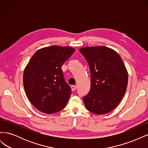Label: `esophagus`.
Returning <instances> with one entry per match:
<instances>
[{
    "instance_id": "esophagus-1",
    "label": "esophagus",
    "mask_w": 148,
    "mask_h": 148,
    "mask_svg": "<svg viewBox=\"0 0 148 148\" xmlns=\"http://www.w3.org/2000/svg\"><path fill=\"white\" fill-rule=\"evenodd\" d=\"M71 90H72V91H74L76 90V89H77V86H75V85H72V86H71Z\"/></svg>"
}]
</instances>
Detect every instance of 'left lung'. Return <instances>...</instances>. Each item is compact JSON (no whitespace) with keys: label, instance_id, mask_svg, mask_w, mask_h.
<instances>
[{"label":"left lung","instance_id":"obj_1","mask_svg":"<svg viewBox=\"0 0 148 148\" xmlns=\"http://www.w3.org/2000/svg\"><path fill=\"white\" fill-rule=\"evenodd\" d=\"M79 52L91 72V88L83 100L88 110L102 115L117 107L128 84V72L119 53L104 46L85 47Z\"/></svg>","mask_w":148,"mask_h":148}]
</instances>
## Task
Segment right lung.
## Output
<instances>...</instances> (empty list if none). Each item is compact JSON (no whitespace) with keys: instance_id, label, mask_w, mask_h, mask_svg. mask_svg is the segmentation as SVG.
I'll use <instances>...</instances> for the list:
<instances>
[{"instance_id":"1","label":"right lung","mask_w":148,"mask_h":148,"mask_svg":"<svg viewBox=\"0 0 148 148\" xmlns=\"http://www.w3.org/2000/svg\"><path fill=\"white\" fill-rule=\"evenodd\" d=\"M70 47L52 46L39 49L23 73L26 95L36 108L47 114L65 108L71 94L61 68L75 52Z\"/></svg>"}]
</instances>
